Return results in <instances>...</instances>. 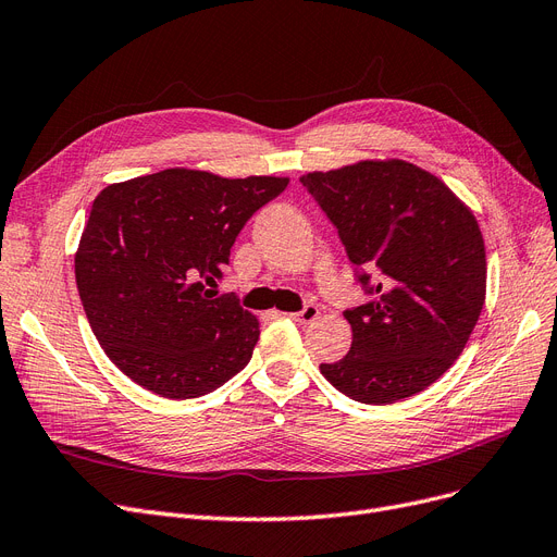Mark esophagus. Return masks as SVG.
<instances>
[{"instance_id": "obj_1", "label": "esophagus", "mask_w": 557, "mask_h": 557, "mask_svg": "<svg viewBox=\"0 0 557 557\" xmlns=\"http://www.w3.org/2000/svg\"><path fill=\"white\" fill-rule=\"evenodd\" d=\"M318 315H320L318 306H306V308L299 310V313H293L290 318H293L295 322H299V324H310L313 320H318Z\"/></svg>"}]
</instances>
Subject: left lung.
<instances>
[{
    "label": "left lung",
    "instance_id": "8db88e82",
    "mask_svg": "<svg viewBox=\"0 0 557 557\" xmlns=\"http://www.w3.org/2000/svg\"><path fill=\"white\" fill-rule=\"evenodd\" d=\"M301 185L338 228L372 301L345 310L351 347L320 372L363 405L432 386L469 343L484 306V239L469 206L405 160L313 171Z\"/></svg>",
    "mask_w": 557,
    "mask_h": 557
}]
</instances>
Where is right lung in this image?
Instances as JSON below:
<instances>
[{"instance_id": "right-lung-1", "label": "right lung", "mask_w": 557, "mask_h": 557, "mask_svg": "<svg viewBox=\"0 0 557 557\" xmlns=\"http://www.w3.org/2000/svg\"><path fill=\"white\" fill-rule=\"evenodd\" d=\"M287 183L164 169L96 196L75 253L77 290L100 347L132 382L191 399L251 361L258 320L206 285L224 278L235 237Z\"/></svg>"}]
</instances>
